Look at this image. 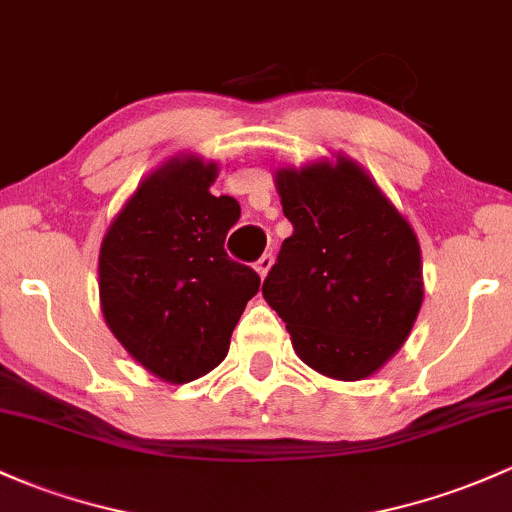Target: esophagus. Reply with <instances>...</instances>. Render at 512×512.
<instances>
[{"instance_id": "1", "label": "esophagus", "mask_w": 512, "mask_h": 512, "mask_svg": "<svg viewBox=\"0 0 512 512\" xmlns=\"http://www.w3.org/2000/svg\"><path fill=\"white\" fill-rule=\"evenodd\" d=\"M271 266H273V256H271V254H263V256L256 261V273H258V276H261V278H266L268 271H271Z\"/></svg>"}]
</instances>
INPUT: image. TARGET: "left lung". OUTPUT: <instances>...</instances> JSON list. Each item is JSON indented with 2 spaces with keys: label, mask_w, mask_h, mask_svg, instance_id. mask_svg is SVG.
Wrapping results in <instances>:
<instances>
[{
  "label": "left lung",
  "mask_w": 512,
  "mask_h": 512,
  "mask_svg": "<svg viewBox=\"0 0 512 512\" xmlns=\"http://www.w3.org/2000/svg\"><path fill=\"white\" fill-rule=\"evenodd\" d=\"M273 180L293 234L263 280V298L307 366L364 381L398 354L422 307L417 234L344 153L278 168Z\"/></svg>",
  "instance_id": "8db88e82"
}]
</instances>
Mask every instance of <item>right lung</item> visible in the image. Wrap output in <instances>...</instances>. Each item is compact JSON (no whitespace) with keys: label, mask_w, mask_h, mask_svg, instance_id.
I'll list each match as a JSON object with an SVG mask.
<instances>
[{"label":"right lung","mask_w":512,"mask_h":512,"mask_svg":"<svg viewBox=\"0 0 512 512\" xmlns=\"http://www.w3.org/2000/svg\"><path fill=\"white\" fill-rule=\"evenodd\" d=\"M219 166L175 153L146 175L100 246V307L126 354L161 381L190 383L224 361L254 268L224 251L239 222L234 197H214Z\"/></svg>","instance_id":"right-lung-1"}]
</instances>
